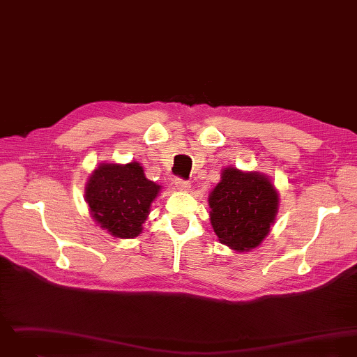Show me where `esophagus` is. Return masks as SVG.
<instances>
[{"label":"esophagus","mask_w":357,"mask_h":357,"mask_svg":"<svg viewBox=\"0 0 357 357\" xmlns=\"http://www.w3.org/2000/svg\"><path fill=\"white\" fill-rule=\"evenodd\" d=\"M174 184H176V188H177L178 190H181V192L190 190V185H192L188 180H183V178H176Z\"/></svg>","instance_id":"1"}]
</instances>
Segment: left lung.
Listing matches in <instances>:
<instances>
[{
    "label": "left lung",
    "instance_id": "left-lung-1",
    "mask_svg": "<svg viewBox=\"0 0 357 357\" xmlns=\"http://www.w3.org/2000/svg\"><path fill=\"white\" fill-rule=\"evenodd\" d=\"M209 208L219 241L232 250L248 251L259 247L270 232L279 195L267 176L228 167L209 195Z\"/></svg>",
    "mask_w": 357,
    "mask_h": 357
}]
</instances>
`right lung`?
I'll list each match as a JSON object with an SVG mask.
<instances>
[{"label": "right lung", "instance_id": "1", "mask_svg": "<svg viewBox=\"0 0 357 357\" xmlns=\"http://www.w3.org/2000/svg\"><path fill=\"white\" fill-rule=\"evenodd\" d=\"M161 185L145 177L139 162L100 164L86 185L93 219L116 238H135L142 232L151 203Z\"/></svg>", "mask_w": 357, "mask_h": 357}]
</instances>
